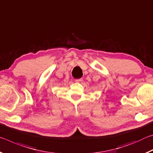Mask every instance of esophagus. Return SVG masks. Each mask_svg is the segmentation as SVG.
Returning a JSON list of instances; mask_svg holds the SVG:
<instances>
[{"label": "esophagus", "mask_w": 153, "mask_h": 153, "mask_svg": "<svg viewBox=\"0 0 153 153\" xmlns=\"http://www.w3.org/2000/svg\"><path fill=\"white\" fill-rule=\"evenodd\" d=\"M83 81V79H82V78H80V79H76V82H78V83H79V82H82Z\"/></svg>", "instance_id": "1"}]
</instances>
